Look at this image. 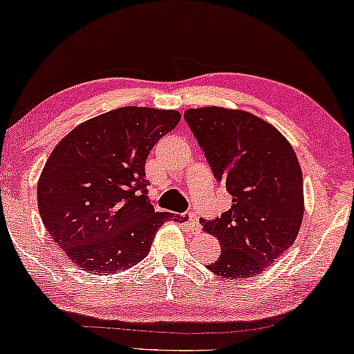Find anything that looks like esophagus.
I'll list each match as a JSON object with an SVG mask.
<instances>
[{
	"label": "esophagus",
	"instance_id": "1",
	"mask_svg": "<svg viewBox=\"0 0 354 354\" xmlns=\"http://www.w3.org/2000/svg\"><path fill=\"white\" fill-rule=\"evenodd\" d=\"M188 225L193 232L200 230V221H198V216L195 212H188Z\"/></svg>",
	"mask_w": 354,
	"mask_h": 354
}]
</instances>
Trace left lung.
<instances>
[{"label": "left lung", "instance_id": "1", "mask_svg": "<svg viewBox=\"0 0 354 354\" xmlns=\"http://www.w3.org/2000/svg\"><path fill=\"white\" fill-rule=\"evenodd\" d=\"M217 180L225 183L232 207L203 232L221 243L206 268L219 277L250 279L275 263L297 240L304 214L303 172L287 138L258 115L207 106L187 109Z\"/></svg>", "mask_w": 354, "mask_h": 354}]
</instances>
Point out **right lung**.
I'll use <instances>...</instances> for the list:
<instances>
[{
    "label": "right lung",
    "mask_w": 354,
    "mask_h": 354,
    "mask_svg": "<svg viewBox=\"0 0 354 354\" xmlns=\"http://www.w3.org/2000/svg\"><path fill=\"white\" fill-rule=\"evenodd\" d=\"M174 109L125 106L71 130L53 149L37 183L41 222L82 270L114 275L149 253L159 227L187 217L154 211L145 162L180 122Z\"/></svg>",
    "instance_id": "obj_1"
}]
</instances>
